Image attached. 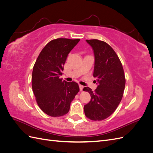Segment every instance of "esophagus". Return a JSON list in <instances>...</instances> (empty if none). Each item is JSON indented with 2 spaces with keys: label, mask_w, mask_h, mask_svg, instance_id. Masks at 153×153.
Wrapping results in <instances>:
<instances>
[{
  "label": "esophagus",
  "mask_w": 153,
  "mask_h": 153,
  "mask_svg": "<svg viewBox=\"0 0 153 153\" xmlns=\"http://www.w3.org/2000/svg\"><path fill=\"white\" fill-rule=\"evenodd\" d=\"M79 88H80V91H82L83 90V89H84V86L82 85H79Z\"/></svg>",
  "instance_id": "obj_1"
}]
</instances>
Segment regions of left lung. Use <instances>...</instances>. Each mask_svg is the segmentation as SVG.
I'll use <instances>...</instances> for the list:
<instances>
[{"label":"left lung","mask_w":153,"mask_h":153,"mask_svg":"<svg viewBox=\"0 0 153 153\" xmlns=\"http://www.w3.org/2000/svg\"><path fill=\"white\" fill-rule=\"evenodd\" d=\"M93 50L94 68L93 76L98 87L94 91L88 87L91 99L84 105L87 117L92 121H102L116 110L122 100L126 84L124 69L116 53L109 45L98 39L86 40Z\"/></svg>","instance_id":"left-lung-1"}]
</instances>
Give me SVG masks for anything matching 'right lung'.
Returning a JSON list of instances; mask_svg holds the SVG:
<instances>
[{
	"label": "right lung",
	"instance_id": "1",
	"mask_svg": "<svg viewBox=\"0 0 153 153\" xmlns=\"http://www.w3.org/2000/svg\"><path fill=\"white\" fill-rule=\"evenodd\" d=\"M80 39L58 38L41 50L33 67L32 87L39 108L51 117L66 114L80 91L75 82L60 78L69 53Z\"/></svg>",
	"mask_w": 153,
	"mask_h": 153
}]
</instances>
